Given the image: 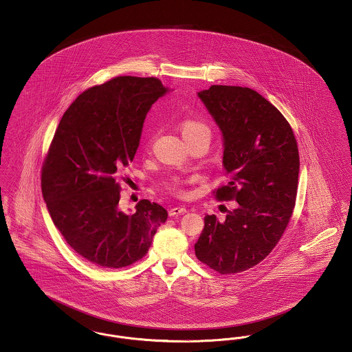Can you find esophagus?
Listing matches in <instances>:
<instances>
[{"instance_id":"esophagus-1","label":"esophagus","mask_w":352,"mask_h":352,"mask_svg":"<svg viewBox=\"0 0 352 352\" xmlns=\"http://www.w3.org/2000/svg\"><path fill=\"white\" fill-rule=\"evenodd\" d=\"M186 211H187V210H186L184 207H174V208H170L168 215H170V217H177V215L184 214Z\"/></svg>"}]
</instances>
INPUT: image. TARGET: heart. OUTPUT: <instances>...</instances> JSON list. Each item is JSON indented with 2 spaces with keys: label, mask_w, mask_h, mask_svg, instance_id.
Listing matches in <instances>:
<instances>
[{
  "label": "heart",
  "mask_w": 352,
  "mask_h": 352,
  "mask_svg": "<svg viewBox=\"0 0 352 352\" xmlns=\"http://www.w3.org/2000/svg\"><path fill=\"white\" fill-rule=\"evenodd\" d=\"M181 131L184 134V140H191L194 137L199 135H206L210 138L211 135V129L208 128L207 124L194 120V118H187L181 122Z\"/></svg>",
  "instance_id": "b5f03b06"
}]
</instances>
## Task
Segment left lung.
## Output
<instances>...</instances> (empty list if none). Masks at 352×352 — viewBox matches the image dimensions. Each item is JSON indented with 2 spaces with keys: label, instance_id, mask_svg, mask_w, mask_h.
I'll return each mask as SVG.
<instances>
[{
  "label": "left lung",
  "instance_id": "8db88e82",
  "mask_svg": "<svg viewBox=\"0 0 352 352\" xmlns=\"http://www.w3.org/2000/svg\"><path fill=\"white\" fill-rule=\"evenodd\" d=\"M223 135V166L231 179L219 201H237L221 221L206 215L198 260L220 274L263 261L292 218L300 173L294 133L283 113L247 87L211 85L198 92Z\"/></svg>",
  "mask_w": 352,
  "mask_h": 352
}]
</instances>
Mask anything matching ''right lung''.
I'll use <instances>...</instances> for the list:
<instances>
[{
	"instance_id": "obj_1",
	"label": "right lung",
	"mask_w": 352,
	"mask_h": 352,
	"mask_svg": "<svg viewBox=\"0 0 352 352\" xmlns=\"http://www.w3.org/2000/svg\"><path fill=\"white\" fill-rule=\"evenodd\" d=\"M157 78L118 76L76 98L60 120L42 168V194L68 245L102 268L142 258L168 211L148 199L118 208V171L138 148L151 105L168 92Z\"/></svg>"
}]
</instances>
